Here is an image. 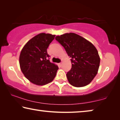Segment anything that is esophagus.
<instances>
[{"label": "esophagus", "mask_w": 120, "mask_h": 120, "mask_svg": "<svg viewBox=\"0 0 120 120\" xmlns=\"http://www.w3.org/2000/svg\"><path fill=\"white\" fill-rule=\"evenodd\" d=\"M62 62H60V63H59V66H60V67H61L62 66Z\"/></svg>", "instance_id": "1"}]
</instances>
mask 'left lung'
<instances>
[{
	"mask_svg": "<svg viewBox=\"0 0 120 120\" xmlns=\"http://www.w3.org/2000/svg\"><path fill=\"white\" fill-rule=\"evenodd\" d=\"M56 40L64 46L71 58V69L67 74L69 82L76 87L88 85L97 75L100 64V58L95 46L74 33L56 36Z\"/></svg>",
	"mask_w": 120,
	"mask_h": 120,
	"instance_id": "obj_1",
	"label": "left lung"
}]
</instances>
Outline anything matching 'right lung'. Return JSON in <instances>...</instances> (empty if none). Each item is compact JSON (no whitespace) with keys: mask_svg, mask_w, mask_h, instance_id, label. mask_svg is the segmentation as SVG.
Masks as SVG:
<instances>
[{"mask_svg":"<svg viewBox=\"0 0 120 120\" xmlns=\"http://www.w3.org/2000/svg\"><path fill=\"white\" fill-rule=\"evenodd\" d=\"M55 35L40 33L28 41L21 51L19 65L24 76L34 84L44 85L53 80L58 66L50 62L47 49Z\"/></svg>","mask_w":120,"mask_h":120,"instance_id":"right-lung-1","label":"right lung"}]
</instances>
